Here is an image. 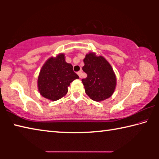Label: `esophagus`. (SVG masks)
<instances>
[{
  "label": "esophagus",
  "mask_w": 159,
  "mask_h": 159,
  "mask_svg": "<svg viewBox=\"0 0 159 159\" xmlns=\"http://www.w3.org/2000/svg\"><path fill=\"white\" fill-rule=\"evenodd\" d=\"M77 74H78V75H79V77H80V78H81V74H82V71H78V72H77Z\"/></svg>",
  "instance_id": "obj_1"
}]
</instances>
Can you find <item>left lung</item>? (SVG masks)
I'll use <instances>...</instances> for the list:
<instances>
[{"instance_id":"1","label":"left lung","mask_w":159,"mask_h":159,"mask_svg":"<svg viewBox=\"0 0 159 159\" xmlns=\"http://www.w3.org/2000/svg\"><path fill=\"white\" fill-rule=\"evenodd\" d=\"M85 65L83 71L87 77L82 79L85 93L96 102H101L110 98L116 85V77L112 67L105 58L90 52L83 60Z\"/></svg>"}]
</instances>
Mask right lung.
Wrapping results in <instances>:
<instances>
[{
  "mask_svg": "<svg viewBox=\"0 0 159 159\" xmlns=\"http://www.w3.org/2000/svg\"><path fill=\"white\" fill-rule=\"evenodd\" d=\"M79 79L73 66L66 62L60 53L45 61L38 78V88L41 95L52 101L61 99L68 92V87L74 80Z\"/></svg>",
  "mask_w": 159,
  "mask_h": 159,
  "instance_id": "obj_1",
  "label": "right lung"
}]
</instances>
